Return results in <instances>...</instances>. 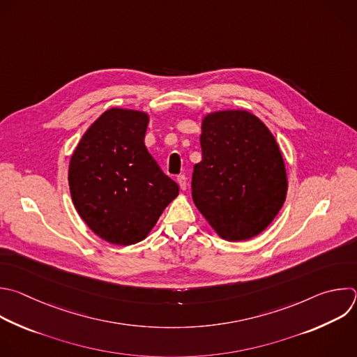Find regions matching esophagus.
<instances>
[{
    "mask_svg": "<svg viewBox=\"0 0 357 357\" xmlns=\"http://www.w3.org/2000/svg\"><path fill=\"white\" fill-rule=\"evenodd\" d=\"M176 182H178V185H179V188H181V190H185V189H186V176H185V175H179V176L176 178Z\"/></svg>",
    "mask_w": 357,
    "mask_h": 357,
    "instance_id": "obj_1",
    "label": "esophagus"
}]
</instances>
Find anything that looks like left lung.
Returning a JSON list of instances; mask_svg holds the SVG:
<instances>
[{
  "label": "left lung",
  "mask_w": 357,
  "mask_h": 357,
  "mask_svg": "<svg viewBox=\"0 0 357 357\" xmlns=\"http://www.w3.org/2000/svg\"><path fill=\"white\" fill-rule=\"evenodd\" d=\"M202 161L193 167L192 197L227 241L261 234L287 193L279 146L261 119L247 110H220L202 122Z\"/></svg>",
  "instance_id": "1"
}]
</instances>
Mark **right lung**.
Here are the masks:
<instances>
[{
    "label": "right lung",
    "mask_w": 357,
    "mask_h": 357,
    "mask_svg": "<svg viewBox=\"0 0 357 357\" xmlns=\"http://www.w3.org/2000/svg\"><path fill=\"white\" fill-rule=\"evenodd\" d=\"M149 119L132 109L103 112L70 160L73 203L85 224L110 244L143 241L179 193L144 144Z\"/></svg>",
    "instance_id": "right-lung-1"
}]
</instances>
